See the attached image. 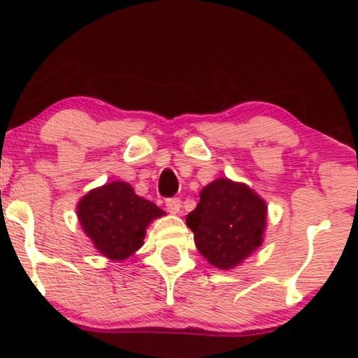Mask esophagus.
Instances as JSON below:
<instances>
[{
	"instance_id": "34e87169",
	"label": "esophagus",
	"mask_w": 358,
	"mask_h": 358,
	"mask_svg": "<svg viewBox=\"0 0 358 358\" xmlns=\"http://www.w3.org/2000/svg\"><path fill=\"white\" fill-rule=\"evenodd\" d=\"M166 207H167V210H169V213L178 215V213H180V208H181L180 199H167V201H166Z\"/></svg>"
}]
</instances>
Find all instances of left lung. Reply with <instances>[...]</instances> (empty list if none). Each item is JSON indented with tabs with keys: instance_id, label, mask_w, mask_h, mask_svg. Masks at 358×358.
<instances>
[{
	"instance_id": "obj_1",
	"label": "left lung",
	"mask_w": 358,
	"mask_h": 358,
	"mask_svg": "<svg viewBox=\"0 0 358 358\" xmlns=\"http://www.w3.org/2000/svg\"><path fill=\"white\" fill-rule=\"evenodd\" d=\"M266 211V202L252 187L221 177L203 186L186 226L210 265L232 270L262 246Z\"/></svg>"
}]
</instances>
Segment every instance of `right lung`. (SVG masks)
<instances>
[{
  "label": "right lung",
  "mask_w": 358,
  "mask_h": 358,
  "mask_svg": "<svg viewBox=\"0 0 358 358\" xmlns=\"http://www.w3.org/2000/svg\"><path fill=\"white\" fill-rule=\"evenodd\" d=\"M157 205L137 196L126 181L94 187L78 201V222L93 246L112 262H123L141 250L147 227L164 216Z\"/></svg>",
  "instance_id": "1"
}]
</instances>
